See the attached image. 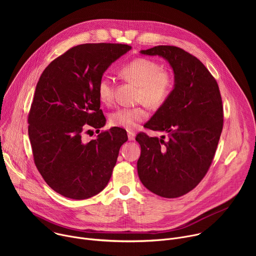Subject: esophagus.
<instances>
[{"label":"esophagus","instance_id":"34e87169","mask_svg":"<svg viewBox=\"0 0 256 256\" xmlns=\"http://www.w3.org/2000/svg\"><path fill=\"white\" fill-rule=\"evenodd\" d=\"M128 140H134V138H136V134L132 132H128Z\"/></svg>","mask_w":256,"mask_h":256}]
</instances>
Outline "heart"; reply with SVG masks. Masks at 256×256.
<instances>
[{
    "label": "heart",
    "mask_w": 256,
    "mask_h": 256,
    "mask_svg": "<svg viewBox=\"0 0 256 256\" xmlns=\"http://www.w3.org/2000/svg\"><path fill=\"white\" fill-rule=\"evenodd\" d=\"M120 76L128 82L138 86L136 99L152 108L164 105L171 96L174 88L172 72L150 58H136L120 70ZM97 95L101 102L112 103L114 99V84L109 77H102L97 84ZM147 114L140 107L118 108L110 114V124L132 130L142 122Z\"/></svg>",
    "instance_id": "b5f03b06"
}]
</instances>
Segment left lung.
Segmentation results:
<instances>
[{
	"mask_svg": "<svg viewBox=\"0 0 256 256\" xmlns=\"http://www.w3.org/2000/svg\"><path fill=\"white\" fill-rule=\"evenodd\" d=\"M168 62L174 88L168 101L144 126L164 132L161 138L136 136L140 180L153 194L174 198L194 190L206 174L223 130V105L216 81L204 64L176 46L140 52Z\"/></svg>",
	"mask_w": 256,
	"mask_h": 256,
	"instance_id": "1",
	"label": "left lung"
}]
</instances>
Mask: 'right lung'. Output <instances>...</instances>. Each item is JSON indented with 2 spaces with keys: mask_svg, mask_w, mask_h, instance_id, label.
<instances>
[{
  "mask_svg": "<svg viewBox=\"0 0 256 256\" xmlns=\"http://www.w3.org/2000/svg\"><path fill=\"white\" fill-rule=\"evenodd\" d=\"M130 48L118 44L74 46L46 66L36 85L28 116L34 163L50 188L68 198L86 200L103 190L128 140L126 132L116 126L89 142L83 134L105 126L97 84Z\"/></svg>",
  "mask_w": 256,
  "mask_h": 256,
  "instance_id": "obj_1",
  "label": "right lung"
}]
</instances>
